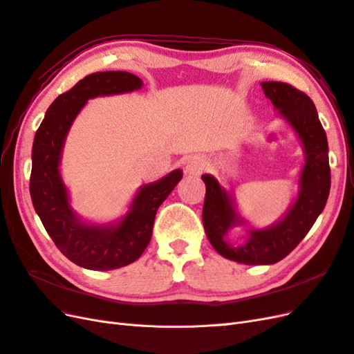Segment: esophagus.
Segmentation results:
<instances>
[{
	"mask_svg": "<svg viewBox=\"0 0 354 354\" xmlns=\"http://www.w3.org/2000/svg\"><path fill=\"white\" fill-rule=\"evenodd\" d=\"M203 168H205V162H203V159L199 158V156H192L186 160V167H185V171L187 174H192V176H199Z\"/></svg>",
	"mask_w": 354,
	"mask_h": 354,
	"instance_id": "obj_1",
	"label": "esophagus"
}]
</instances>
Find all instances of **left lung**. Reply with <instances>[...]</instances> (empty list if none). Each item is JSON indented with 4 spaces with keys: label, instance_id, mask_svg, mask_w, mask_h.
<instances>
[{
    "label": "left lung",
    "instance_id": "left-lung-1",
    "mask_svg": "<svg viewBox=\"0 0 354 354\" xmlns=\"http://www.w3.org/2000/svg\"><path fill=\"white\" fill-rule=\"evenodd\" d=\"M261 87L304 149L306 160L292 205L272 226L255 229L241 217L233 196L218 180L211 174L202 176L207 186L202 221L209 243L224 259L252 266L274 264L285 259L303 241L324 211L330 189L326 133L312 99L285 82L266 81L261 82ZM234 225L247 227V239L241 245H232L227 241V233Z\"/></svg>",
    "mask_w": 354,
    "mask_h": 354
}]
</instances>
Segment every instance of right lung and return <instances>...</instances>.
<instances>
[{
  "mask_svg": "<svg viewBox=\"0 0 354 354\" xmlns=\"http://www.w3.org/2000/svg\"><path fill=\"white\" fill-rule=\"evenodd\" d=\"M142 87L143 81L130 72L91 73L50 104L34 138L29 185L32 203L60 252L84 269L113 270L136 261L151 242L158 208L183 177V171L174 169L153 183L143 185L125 216L113 223H87L71 207L59 167L75 118L90 99Z\"/></svg>",
  "mask_w": 354,
  "mask_h": 354,
  "instance_id": "1",
  "label": "right lung"
}]
</instances>
